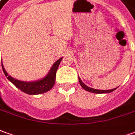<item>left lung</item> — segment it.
I'll list each match as a JSON object with an SVG mask.
<instances>
[{
    "label": "left lung",
    "instance_id": "8db88e82",
    "mask_svg": "<svg viewBox=\"0 0 135 135\" xmlns=\"http://www.w3.org/2000/svg\"><path fill=\"white\" fill-rule=\"evenodd\" d=\"M79 81L81 86L83 87L84 89L86 91H88V92H91V93H98V94H101V93H112L114 90H115L116 88H114V89H112V90H96V89H93V88H91L90 87H87L86 84H84L83 83V81L81 80L79 77Z\"/></svg>",
    "mask_w": 135,
    "mask_h": 135
}]
</instances>
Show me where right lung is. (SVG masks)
<instances>
[{
	"mask_svg": "<svg viewBox=\"0 0 135 135\" xmlns=\"http://www.w3.org/2000/svg\"><path fill=\"white\" fill-rule=\"evenodd\" d=\"M62 59V57L59 59L57 61H56L54 63L51 68L50 69L49 72L45 76L41 79L37 80L34 81H23L16 79L9 76L6 71L3 63H2V68L8 80L10 81L15 87H17L21 91H23V93L28 95H39L48 92L54 87L56 81V73Z\"/></svg>",
	"mask_w": 135,
	"mask_h": 135,
	"instance_id": "1",
	"label": "right lung"
}]
</instances>
